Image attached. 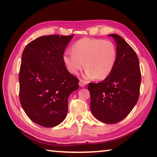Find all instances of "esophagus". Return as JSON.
I'll use <instances>...</instances> for the list:
<instances>
[{"mask_svg":"<svg viewBox=\"0 0 157 157\" xmlns=\"http://www.w3.org/2000/svg\"><path fill=\"white\" fill-rule=\"evenodd\" d=\"M79 86H81V87H84V86H85L86 85V82L84 80V79H80L79 80Z\"/></svg>","mask_w":157,"mask_h":157,"instance_id":"1","label":"esophagus"}]
</instances>
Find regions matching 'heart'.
I'll return each instance as SVG.
<instances>
[{
	"mask_svg": "<svg viewBox=\"0 0 157 157\" xmlns=\"http://www.w3.org/2000/svg\"><path fill=\"white\" fill-rule=\"evenodd\" d=\"M72 52L63 56L67 71L75 75L83 68L85 63V76L98 80L109 75L116 61V48L109 40L81 39L73 44Z\"/></svg>",
	"mask_w": 157,
	"mask_h": 157,
	"instance_id": "1",
	"label": "heart"
}]
</instances>
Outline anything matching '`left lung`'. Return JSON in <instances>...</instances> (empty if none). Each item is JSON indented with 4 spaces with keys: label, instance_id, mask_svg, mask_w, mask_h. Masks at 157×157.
<instances>
[{
    "label": "left lung",
    "instance_id": "obj_1",
    "mask_svg": "<svg viewBox=\"0 0 157 157\" xmlns=\"http://www.w3.org/2000/svg\"><path fill=\"white\" fill-rule=\"evenodd\" d=\"M116 43V61L109 75L101 82L90 83V109L96 118L116 123L130 113L138 101L141 72L133 48L118 34H109Z\"/></svg>",
    "mask_w": 157,
    "mask_h": 157
}]
</instances>
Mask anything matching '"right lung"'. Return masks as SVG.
I'll return each mask as SVG.
<instances>
[{
  "label": "right lung",
  "instance_id": "add662e5",
  "mask_svg": "<svg viewBox=\"0 0 157 157\" xmlns=\"http://www.w3.org/2000/svg\"><path fill=\"white\" fill-rule=\"evenodd\" d=\"M73 36H40L23 51L19 72L20 104L30 120L43 127H54L64 121L69 96L78 90L79 79L63 60Z\"/></svg>",
  "mask_w": 157,
  "mask_h": 157
}]
</instances>
